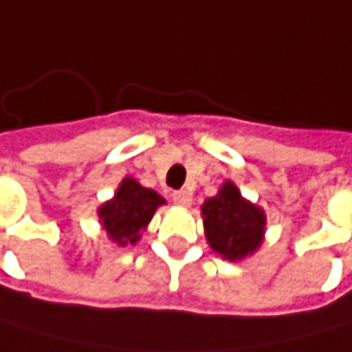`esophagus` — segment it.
<instances>
[{"mask_svg":"<svg viewBox=\"0 0 352 352\" xmlns=\"http://www.w3.org/2000/svg\"><path fill=\"white\" fill-rule=\"evenodd\" d=\"M173 202L177 207H190L192 202V194L188 190H179V192H173Z\"/></svg>","mask_w":352,"mask_h":352,"instance_id":"esophagus-1","label":"esophagus"}]
</instances>
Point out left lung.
<instances>
[{"label": "left lung", "mask_w": 352, "mask_h": 352, "mask_svg": "<svg viewBox=\"0 0 352 352\" xmlns=\"http://www.w3.org/2000/svg\"><path fill=\"white\" fill-rule=\"evenodd\" d=\"M209 247L228 262H243L264 243L266 213L247 200L234 182L226 179L200 207Z\"/></svg>", "instance_id": "obj_1"}]
</instances>
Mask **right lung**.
<instances>
[{
	"label": "right lung",
	"mask_w": 352,
	"mask_h": 352,
	"mask_svg": "<svg viewBox=\"0 0 352 352\" xmlns=\"http://www.w3.org/2000/svg\"><path fill=\"white\" fill-rule=\"evenodd\" d=\"M166 200L152 188H143L135 177H124L109 200L97 209L103 232L118 247L135 245L150 226L158 207Z\"/></svg>",
	"instance_id": "add662e5"
}]
</instances>
